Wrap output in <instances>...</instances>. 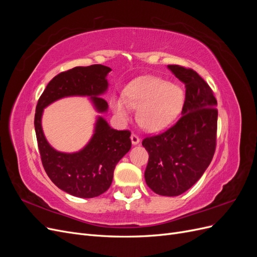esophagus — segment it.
I'll return each instance as SVG.
<instances>
[{"label": "esophagus", "mask_w": 257, "mask_h": 257, "mask_svg": "<svg viewBox=\"0 0 257 257\" xmlns=\"http://www.w3.org/2000/svg\"><path fill=\"white\" fill-rule=\"evenodd\" d=\"M131 141H132V144H133V146H136L138 145L139 143H141V139H139V137L135 134H132L131 135Z\"/></svg>", "instance_id": "esophagus-1"}]
</instances>
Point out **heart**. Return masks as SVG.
I'll use <instances>...</instances> for the list:
<instances>
[{
  "label": "heart",
  "instance_id": "b5f03b06",
  "mask_svg": "<svg viewBox=\"0 0 257 257\" xmlns=\"http://www.w3.org/2000/svg\"><path fill=\"white\" fill-rule=\"evenodd\" d=\"M123 97L113 99L114 114L121 121H127L130 107L134 108L139 125L146 131L157 132L169 125L180 113L184 91L178 83L144 77L131 82L124 89Z\"/></svg>",
  "mask_w": 257,
  "mask_h": 257
}]
</instances>
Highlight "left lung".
<instances>
[{
	"mask_svg": "<svg viewBox=\"0 0 257 257\" xmlns=\"http://www.w3.org/2000/svg\"><path fill=\"white\" fill-rule=\"evenodd\" d=\"M185 83L181 118L164 133L147 137L149 153L147 185L162 196H178L195 184L211 163L215 150L216 99L206 81L191 68L167 65Z\"/></svg>",
	"mask_w": 257,
	"mask_h": 257,
	"instance_id": "obj_1",
	"label": "left lung"
}]
</instances>
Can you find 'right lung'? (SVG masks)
Returning <instances> with one entry per match:
<instances>
[{"label": "right lung", "mask_w": 257, "mask_h": 257, "mask_svg": "<svg viewBox=\"0 0 257 257\" xmlns=\"http://www.w3.org/2000/svg\"><path fill=\"white\" fill-rule=\"evenodd\" d=\"M110 71V67L95 64L61 73L47 84L36 106L34 126L46 173L60 190L79 198L96 197L109 189L115 165L132 147L130 132L112 128L100 115L108 111V104L100 96L108 90ZM72 96L89 97L99 115L87 145L76 153H61L48 143L41 118L46 106Z\"/></svg>", "instance_id": "right-lung-1"}]
</instances>
